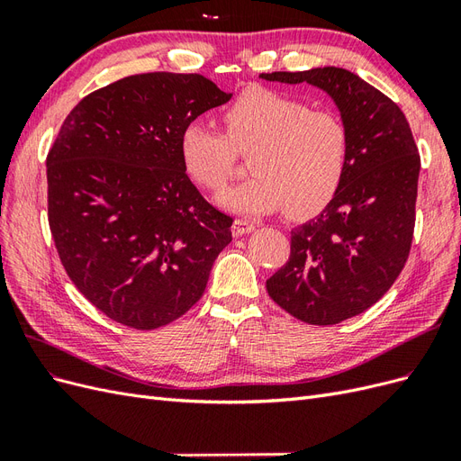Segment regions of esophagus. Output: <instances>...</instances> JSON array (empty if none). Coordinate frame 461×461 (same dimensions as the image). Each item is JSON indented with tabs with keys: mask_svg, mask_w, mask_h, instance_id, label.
<instances>
[{
	"mask_svg": "<svg viewBox=\"0 0 461 461\" xmlns=\"http://www.w3.org/2000/svg\"><path fill=\"white\" fill-rule=\"evenodd\" d=\"M254 227H256V225H254L252 221H248V219H234V222H232V234H234V236H242V234L252 232Z\"/></svg>",
	"mask_w": 461,
	"mask_h": 461,
	"instance_id": "34e87169",
	"label": "esophagus"
}]
</instances>
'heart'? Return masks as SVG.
Listing matches in <instances>:
<instances>
[{
	"instance_id": "heart-1",
	"label": "heart",
	"mask_w": 461,
	"mask_h": 461,
	"mask_svg": "<svg viewBox=\"0 0 461 461\" xmlns=\"http://www.w3.org/2000/svg\"><path fill=\"white\" fill-rule=\"evenodd\" d=\"M227 134L192 121L180 134L186 173L209 190H221L236 167V149L249 156L246 183L217 198L239 215L285 209L294 219L312 217L337 196L348 169L350 134L330 111H313L294 97L249 88L225 111Z\"/></svg>"
}]
</instances>
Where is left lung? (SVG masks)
I'll use <instances>...</instances> for the list:
<instances>
[{
	"label": "left lung",
	"mask_w": 461,
	"mask_h": 461,
	"mask_svg": "<svg viewBox=\"0 0 461 461\" xmlns=\"http://www.w3.org/2000/svg\"><path fill=\"white\" fill-rule=\"evenodd\" d=\"M259 78L323 90L350 134L340 190L315 219L292 230L290 258L267 281L269 296L290 315L310 325H337L379 302L406 265L420 153L402 109L346 68Z\"/></svg>",
	"instance_id": "8db88e82"
}]
</instances>
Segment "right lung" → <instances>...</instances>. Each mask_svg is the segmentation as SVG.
Segmentation results:
<instances>
[{"label": "right lung", "instance_id": "right-lung-1", "mask_svg": "<svg viewBox=\"0 0 461 461\" xmlns=\"http://www.w3.org/2000/svg\"><path fill=\"white\" fill-rule=\"evenodd\" d=\"M230 97L202 75H134L61 124L46 159L55 248L85 298L121 325L151 330L185 315L232 240V219L180 159L186 124Z\"/></svg>", "mask_w": 461, "mask_h": 461}]
</instances>
